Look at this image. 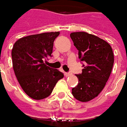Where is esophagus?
<instances>
[{"label": "esophagus", "instance_id": "esophagus-1", "mask_svg": "<svg viewBox=\"0 0 127 127\" xmlns=\"http://www.w3.org/2000/svg\"><path fill=\"white\" fill-rule=\"evenodd\" d=\"M72 73H70V72H66V73H64V75H65V76H71Z\"/></svg>", "mask_w": 127, "mask_h": 127}]
</instances>
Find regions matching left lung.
I'll list each match as a JSON object with an SVG mask.
<instances>
[{"label": "left lung", "mask_w": 127, "mask_h": 127, "mask_svg": "<svg viewBox=\"0 0 127 127\" xmlns=\"http://www.w3.org/2000/svg\"><path fill=\"white\" fill-rule=\"evenodd\" d=\"M70 37L79 51L80 61L84 63L82 73L76 75L79 84L72 89V94L77 100L86 102L104 88L114 65L113 51L104 40L86 32H73Z\"/></svg>", "instance_id": "1"}]
</instances>
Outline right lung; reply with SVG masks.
Wrapping results in <instances>:
<instances>
[{"label":"right lung","instance_id":"obj_1","mask_svg":"<svg viewBox=\"0 0 127 127\" xmlns=\"http://www.w3.org/2000/svg\"><path fill=\"white\" fill-rule=\"evenodd\" d=\"M59 32L31 35L18 39L12 49L13 68L18 81L31 98L48 97L64 73L46 65L52 56L54 41Z\"/></svg>","mask_w":127,"mask_h":127}]
</instances>
